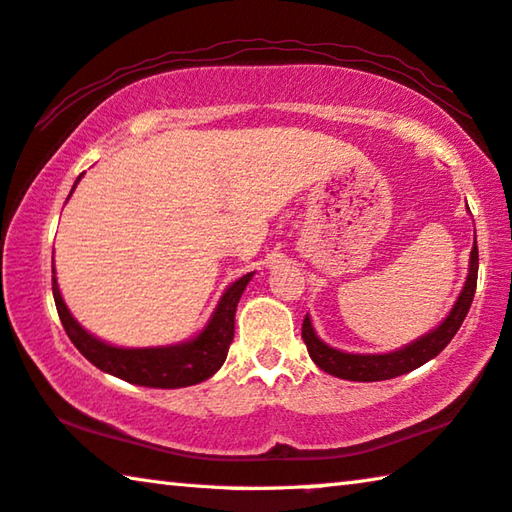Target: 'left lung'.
Returning <instances> with one entry per match:
<instances>
[{
	"label": "left lung",
	"mask_w": 512,
	"mask_h": 512,
	"mask_svg": "<svg viewBox=\"0 0 512 512\" xmlns=\"http://www.w3.org/2000/svg\"><path fill=\"white\" fill-rule=\"evenodd\" d=\"M476 280H478V246L474 241L469 255V273L464 280V287L453 308L448 315L441 319L439 326H434L432 331H427L421 338H416L409 345H404L395 352L386 354H352V352H340L319 338L315 326H312L310 315L303 319V342L308 347V354L319 370L329 372L333 377L349 379V381H384L393 379L407 372L421 368L423 363L432 361L434 356L444 352V347L453 340V335L460 331V326L467 317L476 294Z\"/></svg>",
	"instance_id": "obj_1"
}]
</instances>
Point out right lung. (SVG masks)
<instances>
[{
    "mask_svg": "<svg viewBox=\"0 0 512 512\" xmlns=\"http://www.w3.org/2000/svg\"><path fill=\"white\" fill-rule=\"evenodd\" d=\"M82 179V174L78 181ZM73 183V190L78 186ZM71 190V193H73ZM71 197V195H68ZM55 273V269H52ZM255 273H246L239 280H234L225 289L216 308H213L209 322L204 329L193 335L190 340L177 342V345L163 347H117L110 345L87 329H82L78 319L71 315L68 305L61 299L59 282L52 278V296H55L57 312L66 335L78 347V352L94 363L98 370L108 372L112 377H119L128 384L147 386V388H183L200 384L223 368L227 349L234 340V315L236 305L243 294V289Z\"/></svg>",
    "mask_w": 512,
    "mask_h": 512,
    "instance_id": "1",
    "label": "right lung"
}]
</instances>
